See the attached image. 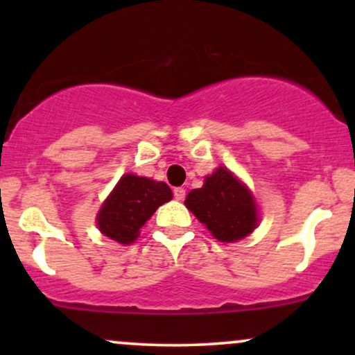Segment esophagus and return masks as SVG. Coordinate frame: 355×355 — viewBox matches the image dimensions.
<instances>
[{"label": "esophagus", "instance_id": "34e87169", "mask_svg": "<svg viewBox=\"0 0 355 355\" xmlns=\"http://www.w3.org/2000/svg\"><path fill=\"white\" fill-rule=\"evenodd\" d=\"M173 197L175 200H183V198H185V190H183L182 187H178V189L173 190Z\"/></svg>", "mask_w": 355, "mask_h": 355}]
</instances>
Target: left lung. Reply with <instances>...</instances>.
Here are the masks:
<instances>
[{
	"label": "left lung",
	"mask_w": 355,
	"mask_h": 355,
	"mask_svg": "<svg viewBox=\"0 0 355 355\" xmlns=\"http://www.w3.org/2000/svg\"><path fill=\"white\" fill-rule=\"evenodd\" d=\"M185 207L220 242H237L259 225L254 195L230 170L220 168L205 177L202 189L187 195Z\"/></svg>",
	"instance_id": "1"
}]
</instances>
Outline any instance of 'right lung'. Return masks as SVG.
Instances as JSON below:
<instances>
[{
  "label": "right lung",
  "mask_w": 355,
  "mask_h": 355,
  "mask_svg": "<svg viewBox=\"0 0 355 355\" xmlns=\"http://www.w3.org/2000/svg\"><path fill=\"white\" fill-rule=\"evenodd\" d=\"M173 193L165 182L126 173L120 178L96 215V223L103 235L118 243L135 242L140 229Z\"/></svg>",
  "instance_id": "1"
}]
</instances>
